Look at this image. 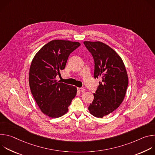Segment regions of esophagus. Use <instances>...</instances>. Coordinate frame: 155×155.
Returning <instances> with one entry per match:
<instances>
[{
    "label": "esophagus",
    "instance_id": "1",
    "mask_svg": "<svg viewBox=\"0 0 155 155\" xmlns=\"http://www.w3.org/2000/svg\"><path fill=\"white\" fill-rule=\"evenodd\" d=\"M77 90L81 93H83L85 91V89H84V88H82V87H77Z\"/></svg>",
    "mask_w": 155,
    "mask_h": 155
}]
</instances>
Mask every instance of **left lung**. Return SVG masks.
<instances>
[{"instance_id": "8db88e82", "label": "left lung", "mask_w": 155, "mask_h": 155, "mask_svg": "<svg viewBox=\"0 0 155 155\" xmlns=\"http://www.w3.org/2000/svg\"><path fill=\"white\" fill-rule=\"evenodd\" d=\"M83 43L94 60V78L102 79L88 110L94 117L101 118L112 113L124 100L127 74L121 58L108 45L99 41Z\"/></svg>"}]
</instances>
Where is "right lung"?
Segmentation results:
<instances>
[{"instance_id": "1", "label": "right lung", "mask_w": 155, "mask_h": 155, "mask_svg": "<svg viewBox=\"0 0 155 155\" xmlns=\"http://www.w3.org/2000/svg\"><path fill=\"white\" fill-rule=\"evenodd\" d=\"M80 45L77 41L54 40L43 46L34 57L29 70L31 93L41 111L51 118L68 112L77 94V87L56 79L65 67L70 54Z\"/></svg>"}]
</instances>
